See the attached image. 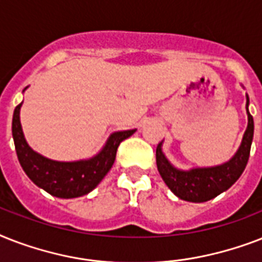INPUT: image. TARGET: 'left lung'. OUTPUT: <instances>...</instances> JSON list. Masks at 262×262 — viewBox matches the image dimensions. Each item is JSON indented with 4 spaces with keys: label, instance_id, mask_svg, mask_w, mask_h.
Returning <instances> with one entry per match:
<instances>
[{
    "label": "left lung",
    "instance_id": "obj_1",
    "mask_svg": "<svg viewBox=\"0 0 262 262\" xmlns=\"http://www.w3.org/2000/svg\"><path fill=\"white\" fill-rule=\"evenodd\" d=\"M246 113L248 127L238 151L226 163L215 167H199L191 170H179L174 167L162 151V143L156 148V164L164 183L177 197L190 203H204L215 199L238 181L248 164L253 135L254 121L249 113V96L246 95Z\"/></svg>",
    "mask_w": 262,
    "mask_h": 262
}]
</instances>
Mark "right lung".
Wrapping results in <instances>:
<instances>
[{"mask_svg": "<svg viewBox=\"0 0 262 262\" xmlns=\"http://www.w3.org/2000/svg\"><path fill=\"white\" fill-rule=\"evenodd\" d=\"M21 104L16 106L12 119V136L18 162L36 186L59 199H75L94 190L113 167L119 144L136 132V129L114 132L102 151L91 159L57 162L35 152L27 144L20 123Z\"/></svg>", "mask_w": 262, "mask_h": 262, "instance_id": "right-lung-1", "label": "right lung"}]
</instances>
